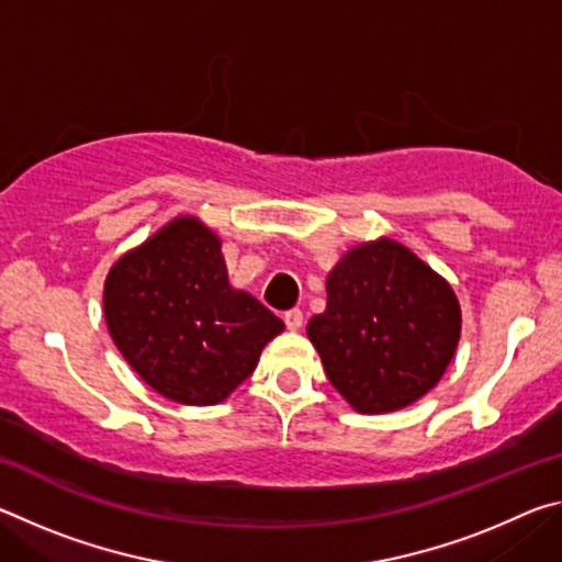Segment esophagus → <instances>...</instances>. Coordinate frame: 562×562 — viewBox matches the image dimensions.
Returning <instances> with one entry per match:
<instances>
[{"instance_id":"1","label":"esophagus","mask_w":562,"mask_h":562,"mask_svg":"<svg viewBox=\"0 0 562 562\" xmlns=\"http://www.w3.org/2000/svg\"><path fill=\"white\" fill-rule=\"evenodd\" d=\"M282 319H284V325H288V329H300L302 327V322H304V315H302V310H288L282 315Z\"/></svg>"}]
</instances>
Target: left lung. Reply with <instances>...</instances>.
Instances as JSON below:
<instances>
[{
    "instance_id": "8db88e82",
    "label": "left lung",
    "mask_w": 562,
    "mask_h": 562,
    "mask_svg": "<svg viewBox=\"0 0 562 562\" xmlns=\"http://www.w3.org/2000/svg\"><path fill=\"white\" fill-rule=\"evenodd\" d=\"M307 335L331 386L357 412L386 414L439 384L459 345L461 307L441 274L379 237L329 272L327 310Z\"/></svg>"
}]
</instances>
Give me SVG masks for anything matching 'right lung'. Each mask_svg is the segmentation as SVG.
<instances>
[{
	"label": "right lung",
	"instance_id": "1",
	"mask_svg": "<svg viewBox=\"0 0 562 562\" xmlns=\"http://www.w3.org/2000/svg\"><path fill=\"white\" fill-rule=\"evenodd\" d=\"M103 317L133 372L188 406L231 396L284 329L252 294L231 288L221 237L193 215L170 221L113 265Z\"/></svg>",
	"mask_w": 562,
	"mask_h": 562
}]
</instances>
